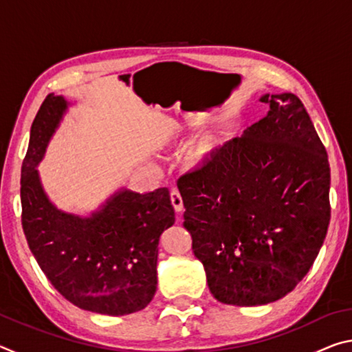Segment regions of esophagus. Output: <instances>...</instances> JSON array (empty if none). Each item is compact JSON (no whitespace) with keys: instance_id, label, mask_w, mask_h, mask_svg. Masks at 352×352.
<instances>
[{"instance_id":"1","label":"esophagus","mask_w":352,"mask_h":352,"mask_svg":"<svg viewBox=\"0 0 352 352\" xmlns=\"http://www.w3.org/2000/svg\"><path fill=\"white\" fill-rule=\"evenodd\" d=\"M170 201H172V206H174V210L177 212L183 211V200H182L180 192H178V189L170 190Z\"/></svg>"}]
</instances>
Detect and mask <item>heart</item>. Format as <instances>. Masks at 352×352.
Instances as JSON below:
<instances>
[{
  "instance_id": "b5f03b06",
  "label": "heart",
  "mask_w": 352,
  "mask_h": 352,
  "mask_svg": "<svg viewBox=\"0 0 352 352\" xmlns=\"http://www.w3.org/2000/svg\"><path fill=\"white\" fill-rule=\"evenodd\" d=\"M190 124H197V119H192ZM220 144V136L216 132H208L195 142L194 147L189 152V164L199 166L205 158L210 157Z\"/></svg>"
}]
</instances>
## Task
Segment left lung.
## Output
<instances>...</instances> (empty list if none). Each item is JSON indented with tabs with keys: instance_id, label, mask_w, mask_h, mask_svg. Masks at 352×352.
Returning a JSON list of instances; mask_svg holds the SVG:
<instances>
[{
	"instance_id": "left-lung-1",
	"label": "left lung",
	"mask_w": 352,
	"mask_h": 352,
	"mask_svg": "<svg viewBox=\"0 0 352 352\" xmlns=\"http://www.w3.org/2000/svg\"><path fill=\"white\" fill-rule=\"evenodd\" d=\"M267 115L178 180L184 228L223 305L264 306L306 276L331 220V170L305 105L265 93Z\"/></svg>"
}]
</instances>
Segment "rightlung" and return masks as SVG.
<instances>
[{"mask_svg":"<svg viewBox=\"0 0 352 352\" xmlns=\"http://www.w3.org/2000/svg\"><path fill=\"white\" fill-rule=\"evenodd\" d=\"M73 102L51 93L31 127L21 168L23 231L40 269L60 295L94 314L127 315L157 292L160 236L175 222L168 188L135 192L121 186L87 214L58 208L38 164Z\"/></svg>","mask_w":352,"mask_h":352,"instance_id":"1","label":"right lung"}]
</instances>
